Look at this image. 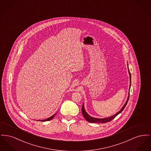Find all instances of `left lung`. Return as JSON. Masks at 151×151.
I'll list each match as a JSON object with an SVG mask.
<instances>
[{
	"instance_id": "left-lung-1",
	"label": "left lung",
	"mask_w": 151,
	"mask_h": 151,
	"mask_svg": "<svg viewBox=\"0 0 151 151\" xmlns=\"http://www.w3.org/2000/svg\"><path fill=\"white\" fill-rule=\"evenodd\" d=\"M128 72H129V79H130V86H131V73L129 72V68H128ZM130 87H129V90H130ZM129 95H128V96L127 98V100L126 101V103H125V104L124 105V106H123L122 108V109L116 114L115 115H114L112 116H110V117H106V118H103V119H99V118H95V117H91L86 112L85 109H84V104H83V106L81 108V112H82V114L84 116V117L86 119V120L90 122V123H106L107 122H109L110 121H111L112 120H113L116 116L117 115H118L120 113H121L123 109H124V108L126 106L127 103H128V101L129 100Z\"/></svg>"
}]
</instances>
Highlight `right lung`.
<instances>
[{
  "label": "right lung",
  "mask_w": 151,
  "mask_h": 151,
  "mask_svg": "<svg viewBox=\"0 0 151 151\" xmlns=\"http://www.w3.org/2000/svg\"><path fill=\"white\" fill-rule=\"evenodd\" d=\"M56 115V114H54L52 116H51V117H48V119H45V120H39V121H42V122H45V121H49V120H52V119L53 118V117L55 116Z\"/></svg>",
  "instance_id": "add662e5"
}]
</instances>
